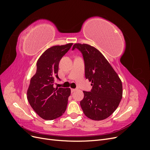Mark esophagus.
<instances>
[{
	"label": "esophagus",
	"instance_id": "esophagus-1",
	"mask_svg": "<svg viewBox=\"0 0 150 150\" xmlns=\"http://www.w3.org/2000/svg\"><path fill=\"white\" fill-rule=\"evenodd\" d=\"M76 90V89H71V92H72V93L74 92Z\"/></svg>",
	"mask_w": 150,
	"mask_h": 150
}]
</instances>
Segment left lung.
Returning <instances> with one entry per match:
<instances>
[{"label": "left lung", "instance_id": "obj_1", "mask_svg": "<svg viewBox=\"0 0 150 150\" xmlns=\"http://www.w3.org/2000/svg\"><path fill=\"white\" fill-rule=\"evenodd\" d=\"M82 53L85 77L93 84L91 91H83L80 102L84 115L93 120L107 118L118 107L122 96L120 78L106 59L97 49L86 44H75L72 50Z\"/></svg>", "mask_w": 150, "mask_h": 150}]
</instances>
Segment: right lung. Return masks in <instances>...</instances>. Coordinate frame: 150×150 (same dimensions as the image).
I'll list each match as a JSON object with an SVG mask.
<instances>
[{"label": "right lung", "instance_id": "add662e5", "mask_svg": "<svg viewBox=\"0 0 150 150\" xmlns=\"http://www.w3.org/2000/svg\"><path fill=\"white\" fill-rule=\"evenodd\" d=\"M72 43L47 49L37 62V70L30 79L28 100L34 111L42 119L55 120L65 112L71 94L70 88H54L58 77L59 63Z\"/></svg>", "mask_w": 150, "mask_h": 150}]
</instances>
